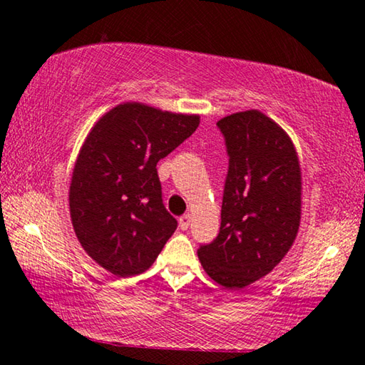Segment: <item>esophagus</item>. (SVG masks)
Instances as JSON below:
<instances>
[{"instance_id": "esophagus-1", "label": "esophagus", "mask_w": 365, "mask_h": 365, "mask_svg": "<svg viewBox=\"0 0 365 365\" xmlns=\"http://www.w3.org/2000/svg\"><path fill=\"white\" fill-rule=\"evenodd\" d=\"M190 224H191V215L190 214H185V215H182L180 219H178V225H180L182 230H187Z\"/></svg>"}]
</instances>
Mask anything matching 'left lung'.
Instances as JSON below:
<instances>
[{
    "instance_id": "obj_1",
    "label": "left lung",
    "mask_w": 365,
    "mask_h": 365,
    "mask_svg": "<svg viewBox=\"0 0 365 365\" xmlns=\"http://www.w3.org/2000/svg\"><path fill=\"white\" fill-rule=\"evenodd\" d=\"M217 127L230 158L220 232L197 257L214 282L242 289L274 270L293 246L301 222V168L292 138L261 110L230 114Z\"/></svg>"
}]
</instances>
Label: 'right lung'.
<instances>
[{"label": "right lung", "instance_id": "right-lung-1", "mask_svg": "<svg viewBox=\"0 0 365 365\" xmlns=\"http://www.w3.org/2000/svg\"><path fill=\"white\" fill-rule=\"evenodd\" d=\"M197 125V114L130 101L108 110L86 135L72 170L71 219L86 255L110 274H143L175 232L156 164Z\"/></svg>", "mask_w": 365, "mask_h": 365}]
</instances>
